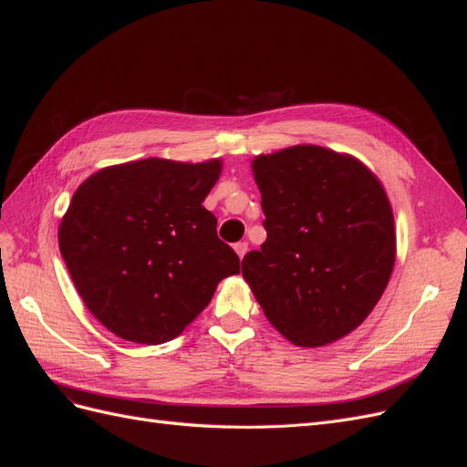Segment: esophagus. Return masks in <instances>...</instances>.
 Masks as SVG:
<instances>
[{"mask_svg":"<svg viewBox=\"0 0 467 467\" xmlns=\"http://www.w3.org/2000/svg\"><path fill=\"white\" fill-rule=\"evenodd\" d=\"M234 252L238 254V258H244V254L248 252V243H236Z\"/></svg>","mask_w":467,"mask_h":467,"instance_id":"esophagus-1","label":"esophagus"}]
</instances>
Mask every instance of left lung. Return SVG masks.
I'll list each match as a JSON object with an SVG mask.
<instances>
[{
	"instance_id": "1",
	"label": "left lung",
	"mask_w": 467,
	"mask_h": 467,
	"mask_svg": "<svg viewBox=\"0 0 467 467\" xmlns=\"http://www.w3.org/2000/svg\"><path fill=\"white\" fill-rule=\"evenodd\" d=\"M252 171L268 238L244 256L243 275L265 318L303 348L350 335L395 264L383 185L354 156L315 144L256 156Z\"/></svg>"
}]
</instances>
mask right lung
<instances>
[{
	"label": "right lung",
	"mask_w": 467,
	"mask_h": 467,
	"mask_svg": "<svg viewBox=\"0 0 467 467\" xmlns=\"http://www.w3.org/2000/svg\"><path fill=\"white\" fill-rule=\"evenodd\" d=\"M221 168V160L146 158L103 168L76 190L60 254L86 307L119 338H176L221 279L241 272L203 207Z\"/></svg>",
	"instance_id": "add662e5"
}]
</instances>
